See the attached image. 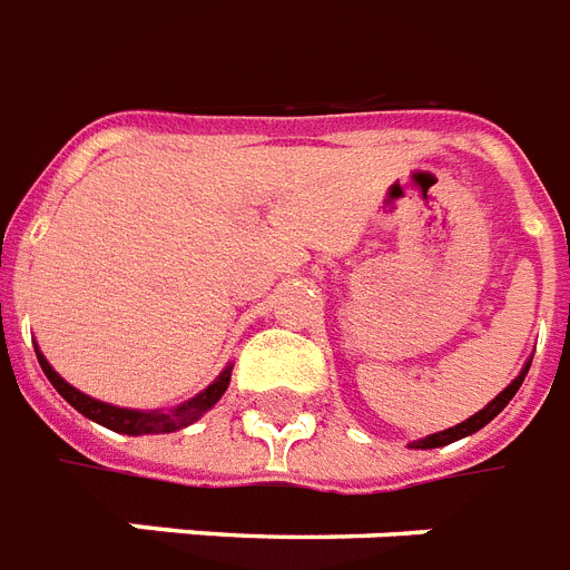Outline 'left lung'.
<instances>
[{"instance_id": "8db88e82", "label": "left lung", "mask_w": 570, "mask_h": 570, "mask_svg": "<svg viewBox=\"0 0 570 570\" xmlns=\"http://www.w3.org/2000/svg\"><path fill=\"white\" fill-rule=\"evenodd\" d=\"M527 371H530V364H527V367H523V371L518 373V376H515V382H512V385H509L507 391H500L498 397L491 400L489 406L482 409V412H476V414H473V417H468V421L456 423V426H450V430L435 432V435H426V439L414 441L412 448H421V450L444 448V444H453V441L465 439V435H471V432L482 430V426H485V423L494 421V417H498V414L509 406V400L515 397V391L521 389V382H523V376H527Z\"/></svg>"}]
</instances>
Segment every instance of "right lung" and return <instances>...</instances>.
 <instances>
[{"label": "right lung", "instance_id": "add662e5", "mask_svg": "<svg viewBox=\"0 0 570 570\" xmlns=\"http://www.w3.org/2000/svg\"><path fill=\"white\" fill-rule=\"evenodd\" d=\"M38 362L40 367H43V373H47V380L55 385V391H58V394H61L72 409H76V412H81L85 417H90V421L102 423V426H108V430L122 432V435H153V432H176L181 430V426H188V423L203 417V414H206L208 409L223 397V391L229 389V376H232V367H226V371H223L220 376H217L206 391H203V394H197V397L188 400V403H181V406H176L173 412H131V409H117V406H108V403H99V400L76 391L70 382H63L61 376L52 371V364L40 356V353H38Z\"/></svg>", "mask_w": 570, "mask_h": 570}]
</instances>
